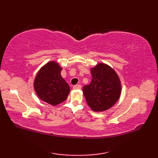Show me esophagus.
Instances as JSON below:
<instances>
[{"label": "esophagus", "mask_w": 158, "mask_h": 158, "mask_svg": "<svg viewBox=\"0 0 158 158\" xmlns=\"http://www.w3.org/2000/svg\"><path fill=\"white\" fill-rule=\"evenodd\" d=\"M81 88V85H79V84H77L73 86V89H80Z\"/></svg>", "instance_id": "34e87169"}]
</instances>
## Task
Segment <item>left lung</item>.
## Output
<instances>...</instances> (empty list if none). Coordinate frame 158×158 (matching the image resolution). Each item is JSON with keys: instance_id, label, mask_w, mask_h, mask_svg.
<instances>
[{"instance_id": "1", "label": "left lung", "mask_w": 158, "mask_h": 158, "mask_svg": "<svg viewBox=\"0 0 158 158\" xmlns=\"http://www.w3.org/2000/svg\"><path fill=\"white\" fill-rule=\"evenodd\" d=\"M91 83L83 86V93L93 111L109 109L119 100L122 84L115 70L106 64L100 62L90 69Z\"/></svg>"}]
</instances>
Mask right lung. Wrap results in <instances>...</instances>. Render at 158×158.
<instances>
[{"mask_svg":"<svg viewBox=\"0 0 158 158\" xmlns=\"http://www.w3.org/2000/svg\"><path fill=\"white\" fill-rule=\"evenodd\" d=\"M62 68L56 61H50L39 69L35 78L34 89L39 98L52 106L67 98L70 86L61 76Z\"/></svg>","mask_w":158,"mask_h":158,"instance_id":"1","label":"right lung"}]
</instances>
